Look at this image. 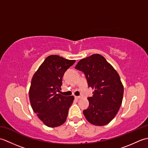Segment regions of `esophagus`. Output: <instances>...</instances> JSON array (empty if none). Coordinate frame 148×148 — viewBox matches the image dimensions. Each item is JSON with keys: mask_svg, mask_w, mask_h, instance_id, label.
<instances>
[{"mask_svg": "<svg viewBox=\"0 0 148 148\" xmlns=\"http://www.w3.org/2000/svg\"><path fill=\"white\" fill-rule=\"evenodd\" d=\"M75 99H81V97H79V96H75Z\"/></svg>", "mask_w": 148, "mask_h": 148, "instance_id": "1", "label": "esophagus"}]
</instances>
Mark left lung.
<instances>
[{"label":"left lung","mask_w":148,"mask_h":148,"mask_svg":"<svg viewBox=\"0 0 148 148\" xmlns=\"http://www.w3.org/2000/svg\"><path fill=\"white\" fill-rule=\"evenodd\" d=\"M75 68L84 72L88 86L94 90L93 96L88 98L89 107L83 111L87 121L96 126L108 124L118 113L123 96L117 71L99 54L81 60Z\"/></svg>","instance_id":"obj_1"}]
</instances>
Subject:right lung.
Listing matches in <instances>:
<instances>
[{"label":"right lung","instance_id":"1","mask_svg":"<svg viewBox=\"0 0 148 148\" xmlns=\"http://www.w3.org/2000/svg\"><path fill=\"white\" fill-rule=\"evenodd\" d=\"M76 60L53 55L48 56L32 77L29 99L34 112L48 127L64 124L74 97L56 93L61 90L62 77Z\"/></svg>","mask_w":148,"mask_h":148}]
</instances>
